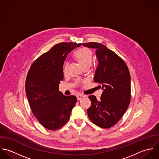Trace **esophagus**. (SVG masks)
<instances>
[{
    "instance_id": "1",
    "label": "esophagus",
    "mask_w": 159,
    "mask_h": 159,
    "mask_svg": "<svg viewBox=\"0 0 159 159\" xmlns=\"http://www.w3.org/2000/svg\"><path fill=\"white\" fill-rule=\"evenodd\" d=\"M84 97H85V96L83 95H80V94L77 95V100H78V101H79V100L83 99Z\"/></svg>"
}]
</instances>
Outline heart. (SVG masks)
Here are the masks:
<instances>
[{
    "label": "heart",
    "mask_w": 159,
    "mask_h": 159,
    "mask_svg": "<svg viewBox=\"0 0 159 159\" xmlns=\"http://www.w3.org/2000/svg\"><path fill=\"white\" fill-rule=\"evenodd\" d=\"M74 57L77 61L84 67V68L85 67H90L93 62V52L88 48L84 47L76 50L74 53ZM67 67V63L66 62L63 65L64 72L66 71Z\"/></svg>",
    "instance_id": "1"
}]
</instances>
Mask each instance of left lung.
<instances>
[{"label":"left lung","instance_id":"1","mask_svg":"<svg viewBox=\"0 0 159 159\" xmlns=\"http://www.w3.org/2000/svg\"><path fill=\"white\" fill-rule=\"evenodd\" d=\"M96 49L98 61L94 82L103 90L101 99L89 96L91 106L87 109L90 120L98 127L109 128L117 124L130 102V74L124 61L106 46L96 42L84 43Z\"/></svg>","mask_w":159,"mask_h":159}]
</instances>
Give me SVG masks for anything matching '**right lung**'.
<instances>
[{"instance_id":"1","label":"right lung","mask_w":159,"mask_h":159,"mask_svg":"<svg viewBox=\"0 0 159 159\" xmlns=\"http://www.w3.org/2000/svg\"><path fill=\"white\" fill-rule=\"evenodd\" d=\"M81 43L62 42L54 45L33 63L26 80V93L34 116L43 127L56 130L69 119L77 102L75 96L59 91L63 80V64L67 55Z\"/></svg>"}]
</instances>
